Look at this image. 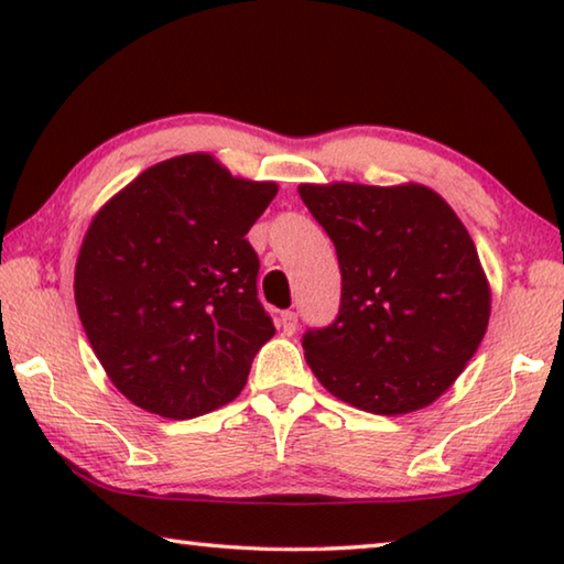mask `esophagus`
I'll use <instances>...</instances> for the list:
<instances>
[{
    "mask_svg": "<svg viewBox=\"0 0 564 564\" xmlns=\"http://www.w3.org/2000/svg\"><path fill=\"white\" fill-rule=\"evenodd\" d=\"M279 321H281V328L285 336H293L295 328H299V313L295 311H283Z\"/></svg>",
    "mask_w": 564,
    "mask_h": 564,
    "instance_id": "34e87169",
    "label": "esophagus"
}]
</instances>
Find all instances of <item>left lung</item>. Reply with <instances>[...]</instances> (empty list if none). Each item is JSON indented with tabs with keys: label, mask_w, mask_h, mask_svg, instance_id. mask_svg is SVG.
<instances>
[{
	"label": "left lung",
	"mask_w": 564,
	"mask_h": 564,
	"mask_svg": "<svg viewBox=\"0 0 564 564\" xmlns=\"http://www.w3.org/2000/svg\"><path fill=\"white\" fill-rule=\"evenodd\" d=\"M299 194L340 265L336 321L301 340L311 370L368 413L431 405L488 328L490 289L470 234L417 184H303Z\"/></svg>",
	"instance_id": "obj_1"
}]
</instances>
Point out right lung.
<instances>
[{
  "label": "right lung",
  "mask_w": 564,
  "mask_h": 564,
  "mask_svg": "<svg viewBox=\"0 0 564 564\" xmlns=\"http://www.w3.org/2000/svg\"><path fill=\"white\" fill-rule=\"evenodd\" d=\"M275 191L186 154L147 169L94 216L76 261V311L133 405L188 420L243 390L275 333L246 234Z\"/></svg>",
  "instance_id": "obj_1"
}]
</instances>
